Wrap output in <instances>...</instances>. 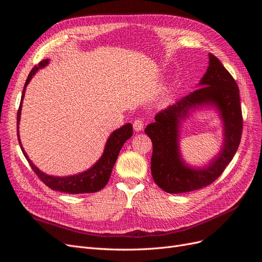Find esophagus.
Returning a JSON list of instances; mask_svg holds the SVG:
<instances>
[{
    "label": "esophagus",
    "instance_id": "34e87169",
    "mask_svg": "<svg viewBox=\"0 0 262 262\" xmlns=\"http://www.w3.org/2000/svg\"><path fill=\"white\" fill-rule=\"evenodd\" d=\"M143 126H144V123L143 121L140 120V119H137V120L133 122V129L136 132H140L143 130Z\"/></svg>",
    "mask_w": 262,
    "mask_h": 262
}]
</instances>
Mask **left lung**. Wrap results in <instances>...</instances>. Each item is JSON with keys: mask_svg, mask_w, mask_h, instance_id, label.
<instances>
[{"mask_svg": "<svg viewBox=\"0 0 262 262\" xmlns=\"http://www.w3.org/2000/svg\"><path fill=\"white\" fill-rule=\"evenodd\" d=\"M196 89L155 116L145 128L152 140L150 171L156 185L168 193L201 189L217 179L233 160L241 143L243 117L239 90L232 75L213 54ZM214 110L222 123L224 140L219 153L202 166H192L182 157L180 136L183 122L192 112Z\"/></svg>", "mask_w": 262, "mask_h": 262, "instance_id": "left-lung-1", "label": "left lung"}]
</instances>
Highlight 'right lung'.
I'll use <instances>...</instances> for the list:
<instances>
[{"label": "right lung", "mask_w": 262, "mask_h": 262, "mask_svg": "<svg viewBox=\"0 0 262 262\" xmlns=\"http://www.w3.org/2000/svg\"><path fill=\"white\" fill-rule=\"evenodd\" d=\"M49 61H50L49 59H45L41 62H39L38 66L33 68V70L30 71V73L27 77L25 86H24L21 98H20V105L17 113V137H18L19 146L23 150L24 156L26 157V160L31 166V168H33V170L36 172V175L52 190L64 192V193H70V194L92 193V192L99 191V190H101L107 185L121 147L125 143V141L129 140L132 137L133 129H132L131 123H126L120 126L119 129L115 130L114 132H112V134H110L109 138L107 139L104 152H102L99 160L95 163L92 167L82 172L74 173V175H70V176H52L41 171L33 162L30 161V158L28 157L27 153L25 152V149H24L21 145L20 138H19V122H20L23 100H24V97H25L26 87L31 81V78L34 77V75L38 72L39 70L43 69L45 67L49 64Z\"/></svg>", "instance_id": "1"}]
</instances>
